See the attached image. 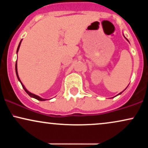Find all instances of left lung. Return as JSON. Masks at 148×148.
<instances>
[{
  "label": "left lung",
  "mask_w": 148,
  "mask_h": 148,
  "mask_svg": "<svg viewBox=\"0 0 148 148\" xmlns=\"http://www.w3.org/2000/svg\"><path fill=\"white\" fill-rule=\"evenodd\" d=\"M120 94H121V92H120Z\"/></svg>",
  "instance_id": "1"
}]
</instances>
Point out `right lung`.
<instances>
[{
    "label": "right lung",
    "instance_id": "obj_1",
    "mask_svg": "<svg viewBox=\"0 0 148 148\" xmlns=\"http://www.w3.org/2000/svg\"><path fill=\"white\" fill-rule=\"evenodd\" d=\"M21 41L20 42L19 45H18V48H17V51H16V52H18V49H19V47H20V45H21ZM15 69H16V76H17V78H18V81H19L20 82H21V81H20V79H19V77H18V72H17V64H16V65H15ZM21 85H22V87H23V89H24V90H25V92H26L27 94H28V95H29V96L35 98V99H37V100H40V101H45V100H47V99H42V98L40 97H39V96L35 95L33 94V93L30 92L29 91H28V90H27L26 89H25V88L24 87V86H23V84H21Z\"/></svg>",
    "mask_w": 148,
    "mask_h": 148
}]
</instances>
